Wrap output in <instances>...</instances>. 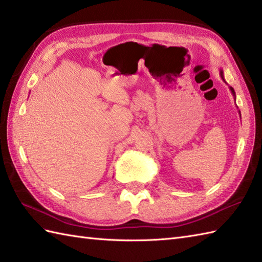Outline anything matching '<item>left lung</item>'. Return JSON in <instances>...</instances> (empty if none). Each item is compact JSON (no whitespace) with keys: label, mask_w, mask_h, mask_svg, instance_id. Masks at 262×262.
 I'll return each instance as SVG.
<instances>
[{"label":"left lung","mask_w":262,"mask_h":262,"mask_svg":"<svg viewBox=\"0 0 262 262\" xmlns=\"http://www.w3.org/2000/svg\"><path fill=\"white\" fill-rule=\"evenodd\" d=\"M220 75H221V77H222V79H223V81L225 82V80H224V74H223V71H222V70H220ZM226 83V82H225ZM230 90H231V92H232V94H233V97H234V99L236 98L235 97V92H234V89H233L232 86H230ZM238 114H240V117H241V113H240V111H238Z\"/></svg>","instance_id":"left-lung-1"}]
</instances>
